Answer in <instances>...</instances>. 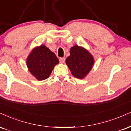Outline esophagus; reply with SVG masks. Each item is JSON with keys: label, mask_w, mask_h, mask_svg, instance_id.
Returning <instances> with one entry per match:
<instances>
[{"label": "esophagus", "mask_w": 131, "mask_h": 131, "mask_svg": "<svg viewBox=\"0 0 131 131\" xmlns=\"http://www.w3.org/2000/svg\"><path fill=\"white\" fill-rule=\"evenodd\" d=\"M59 62H60L61 64H63V63L65 62V58H59Z\"/></svg>", "instance_id": "esophagus-1"}]
</instances>
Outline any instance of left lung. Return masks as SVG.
<instances>
[{
	"mask_svg": "<svg viewBox=\"0 0 131 131\" xmlns=\"http://www.w3.org/2000/svg\"><path fill=\"white\" fill-rule=\"evenodd\" d=\"M70 53L66 60V64L75 78L83 79L94 64L92 55L84 48L77 45L70 48Z\"/></svg>",
	"mask_w": 131,
	"mask_h": 131,
	"instance_id": "8db88e82",
	"label": "left lung"
}]
</instances>
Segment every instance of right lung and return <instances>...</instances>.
I'll use <instances>...</instances> for the list:
<instances>
[{
	"instance_id": "add662e5",
	"label": "right lung",
	"mask_w": 131,
	"mask_h": 131,
	"mask_svg": "<svg viewBox=\"0 0 131 131\" xmlns=\"http://www.w3.org/2000/svg\"><path fill=\"white\" fill-rule=\"evenodd\" d=\"M58 63L55 54L44 45L34 48L27 59L29 71L39 81L48 78Z\"/></svg>"
}]
</instances>
